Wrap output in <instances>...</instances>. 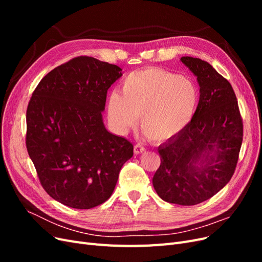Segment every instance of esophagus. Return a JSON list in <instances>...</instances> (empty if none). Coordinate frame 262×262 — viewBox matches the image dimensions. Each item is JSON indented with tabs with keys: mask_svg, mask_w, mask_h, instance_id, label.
<instances>
[{
	"mask_svg": "<svg viewBox=\"0 0 262 262\" xmlns=\"http://www.w3.org/2000/svg\"><path fill=\"white\" fill-rule=\"evenodd\" d=\"M145 150V147L142 145V144H140V143H138V144H136L134 145V153L136 154H141V153H143Z\"/></svg>",
	"mask_w": 262,
	"mask_h": 262,
	"instance_id": "1",
	"label": "esophagus"
}]
</instances>
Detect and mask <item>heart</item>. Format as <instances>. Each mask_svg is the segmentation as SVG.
<instances>
[{
    "instance_id": "b5f03b06",
    "label": "heart",
    "mask_w": 262,
    "mask_h": 262,
    "mask_svg": "<svg viewBox=\"0 0 262 262\" xmlns=\"http://www.w3.org/2000/svg\"><path fill=\"white\" fill-rule=\"evenodd\" d=\"M199 101L195 85L187 77L162 69L130 73L121 83V93L113 92L107 100V117L119 132L137 122L154 141L175 136L191 121Z\"/></svg>"
}]
</instances>
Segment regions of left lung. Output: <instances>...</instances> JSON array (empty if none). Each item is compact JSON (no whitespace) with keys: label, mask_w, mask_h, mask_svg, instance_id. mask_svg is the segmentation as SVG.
<instances>
[{"label":"left lung","mask_w":262,"mask_h":262,"mask_svg":"<svg viewBox=\"0 0 262 262\" xmlns=\"http://www.w3.org/2000/svg\"><path fill=\"white\" fill-rule=\"evenodd\" d=\"M180 61L196 76L199 104L186 128L158 146L161 166L153 186L166 202L194 205L231 180L243 142V121L227 80L201 59Z\"/></svg>","instance_id":"obj_1"}]
</instances>
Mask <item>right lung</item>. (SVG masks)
Segmentation results:
<instances>
[{"mask_svg": "<svg viewBox=\"0 0 262 262\" xmlns=\"http://www.w3.org/2000/svg\"><path fill=\"white\" fill-rule=\"evenodd\" d=\"M121 69L78 57L53 69L27 107L26 146L43 189L58 202L92 209L113 194L133 145L102 121L107 91Z\"/></svg>", "mask_w": 262, "mask_h": 262, "instance_id": "1", "label": "right lung"}]
</instances>
